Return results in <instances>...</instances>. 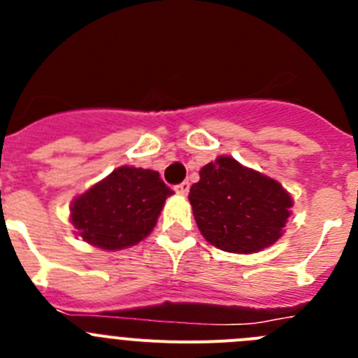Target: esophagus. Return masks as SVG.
<instances>
[{"label": "esophagus", "mask_w": 358, "mask_h": 358, "mask_svg": "<svg viewBox=\"0 0 358 358\" xmlns=\"http://www.w3.org/2000/svg\"><path fill=\"white\" fill-rule=\"evenodd\" d=\"M177 189V194H181V195H186L189 192V182L188 181H182L181 185H177L176 186Z\"/></svg>", "instance_id": "34e87169"}]
</instances>
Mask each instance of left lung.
I'll return each mask as SVG.
<instances>
[{"mask_svg": "<svg viewBox=\"0 0 358 358\" xmlns=\"http://www.w3.org/2000/svg\"><path fill=\"white\" fill-rule=\"evenodd\" d=\"M189 204L202 236L227 252L251 255L283 235L292 197L283 186L229 156L202 166Z\"/></svg>", "mask_w": 358, "mask_h": 358, "instance_id": "left-lung-1", "label": "left lung"}]
</instances>
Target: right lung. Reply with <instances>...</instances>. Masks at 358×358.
I'll use <instances>...</instances> for the list:
<instances>
[{
	"instance_id": "right-lung-1",
	"label": "right lung",
	"mask_w": 358,
	"mask_h": 358,
	"mask_svg": "<svg viewBox=\"0 0 358 358\" xmlns=\"http://www.w3.org/2000/svg\"><path fill=\"white\" fill-rule=\"evenodd\" d=\"M172 194L154 170L120 166L73 201L69 218L84 242L118 251L150 235Z\"/></svg>"
}]
</instances>
